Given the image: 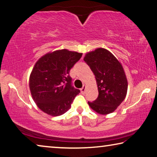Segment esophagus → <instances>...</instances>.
I'll return each instance as SVG.
<instances>
[{"mask_svg":"<svg viewBox=\"0 0 157 157\" xmlns=\"http://www.w3.org/2000/svg\"><path fill=\"white\" fill-rule=\"evenodd\" d=\"M85 91H86V89H85V86H83V87H82V88H81V92L83 93H83L85 92Z\"/></svg>","mask_w":157,"mask_h":157,"instance_id":"34e87169","label":"esophagus"}]
</instances>
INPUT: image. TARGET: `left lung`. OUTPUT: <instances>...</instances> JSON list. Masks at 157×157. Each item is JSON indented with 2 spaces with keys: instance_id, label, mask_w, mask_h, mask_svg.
I'll list each match as a JSON object with an SVG mask.
<instances>
[{
  "instance_id": "1",
  "label": "left lung",
  "mask_w": 157,
  "mask_h": 157,
  "mask_svg": "<svg viewBox=\"0 0 157 157\" xmlns=\"http://www.w3.org/2000/svg\"><path fill=\"white\" fill-rule=\"evenodd\" d=\"M84 60L95 75L98 96L88 104L101 114L113 112L127 94L128 81L122 65L111 52L98 48L87 53Z\"/></svg>"
}]
</instances>
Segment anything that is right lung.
Here are the masks:
<instances>
[{
  "label": "right lung",
  "instance_id": "add662e5",
  "mask_svg": "<svg viewBox=\"0 0 157 157\" xmlns=\"http://www.w3.org/2000/svg\"><path fill=\"white\" fill-rule=\"evenodd\" d=\"M82 53L60 49L44 55L36 63L29 77L33 99L41 110L59 116L70 108L80 90L71 85L70 71Z\"/></svg>",
  "mask_w": 157,
  "mask_h": 157
}]
</instances>
